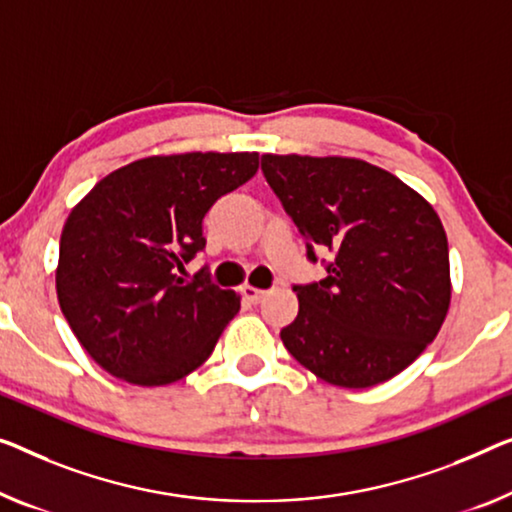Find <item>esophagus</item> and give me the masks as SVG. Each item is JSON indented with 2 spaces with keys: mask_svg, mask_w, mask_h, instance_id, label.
I'll use <instances>...</instances> for the list:
<instances>
[{
  "mask_svg": "<svg viewBox=\"0 0 512 512\" xmlns=\"http://www.w3.org/2000/svg\"><path fill=\"white\" fill-rule=\"evenodd\" d=\"M241 294H243V299L246 301H250V303H259L266 296V292L264 289H257V287H253V285H246L241 289Z\"/></svg>",
  "mask_w": 512,
  "mask_h": 512,
  "instance_id": "34e87169",
  "label": "esophagus"
}]
</instances>
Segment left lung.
I'll list each match as a JSON object with an SVG mask.
<instances>
[{"label":"left lung","instance_id":"obj_1","mask_svg":"<svg viewBox=\"0 0 512 512\" xmlns=\"http://www.w3.org/2000/svg\"><path fill=\"white\" fill-rule=\"evenodd\" d=\"M262 172L299 227L308 259L331 250L326 276L294 285L299 315L280 331L312 375L370 388L416 361L451 305L444 225L391 172L342 156H262Z\"/></svg>","mask_w":512,"mask_h":512}]
</instances>
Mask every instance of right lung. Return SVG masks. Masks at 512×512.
<instances>
[{
	"mask_svg": "<svg viewBox=\"0 0 512 512\" xmlns=\"http://www.w3.org/2000/svg\"><path fill=\"white\" fill-rule=\"evenodd\" d=\"M259 167L257 151L149 156L96 183L59 239L57 299L85 352L135 386H165L207 361L239 312L207 271L183 280L207 246L202 220Z\"/></svg>",
	"mask_w": 512,
	"mask_h": 512,
	"instance_id": "right-lung-1",
	"label": "right lung"
}]
</instances>
